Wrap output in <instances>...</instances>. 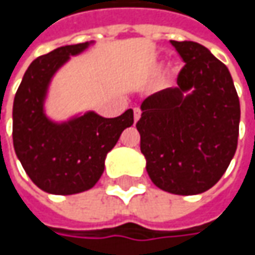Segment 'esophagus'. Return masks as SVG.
<instances>
[{
	"label": "esophagus",
	"mask_w": 255,
	"mask_h": 255,
	"mask_svg": "<svg viewBox=\"0 0 255 255\" xmlns=\"http://www.w3.org/2000/svg\"><path fill=\"white\" fill-rule=\"evenodd\" d=\"M140 115H142V111H140L139 108H134V109H133V119H134V122H137V121H139Z\"/></svg>",
	"instance_id": "esophagus-1"
}]
</instances>
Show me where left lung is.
Returning a JSON list of instances; mask_svg holds the SVG:
<instances>
[{
  "instance_id": "8db88e82",
  "label": "left lung",
  "mask_w": 255,
  "mask_h": 255,
  "mask_svg": "<svg viewBox=\"0 0 255 255\" xmlns=\"http://www.w3.org/2000/svg\"><path fill=\"white\" fill-rule=\"evenodd\" d=\"M184 66L177 86L143 101L136 123L152 181L191 196L209 190L237 149L240 101L227 66L203 45L170 41Z\"/></svg>"
}]
</instances>
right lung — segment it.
<instances>
[{
  "instance_id": "1",
  "label": "right lung",
  "mask_w": 255,
  "mask_h": 255,
  "mask_svg": "<svg viewBox=\"0 0 255 255\" xmlns=\"http://www.w3.org/2000/svg\"><path fill=\"white\" fill-rule=\"evenodd\" d=\"M89 44L66 45L36 58L15 93V153L29 179L51 194L68 196L92 189L105 170L106 154L121 133L133 125L132 109L111 119L88 112L65 123L45 116L44 101L51 78L69 56L81 54Z\"/></svg>"
}]
</instances>
